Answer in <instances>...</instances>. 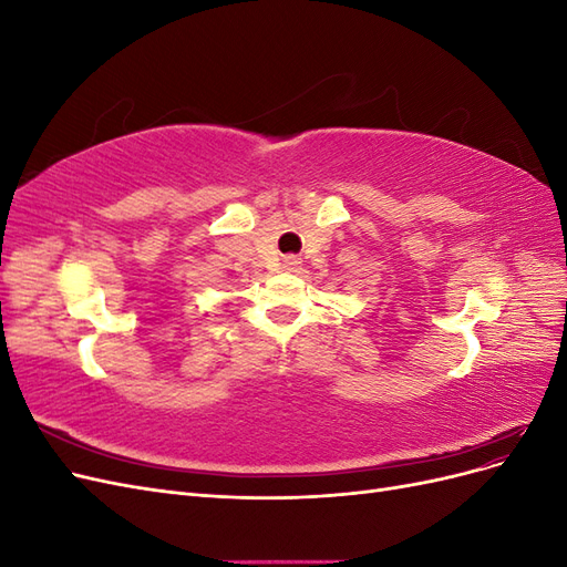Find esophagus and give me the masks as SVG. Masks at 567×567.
<instances>
[{
  "mask_svg": "<svg viewBox=\"0 0 567 567\" xmlns=\"http://www.w3.org/2000/svg\"><path fill=\"white\" fill-rule=\"evenodd\" d=\"M298 265V257H286V269H296Z\"/></svg>",
  "mask_w": 567,
  "mask_h": 567,
  "instance_id": "34e87169",
  "label": "esophagus"
}]
</instances>
